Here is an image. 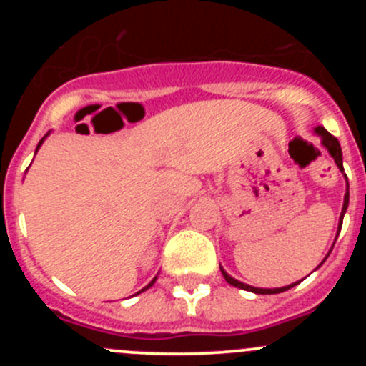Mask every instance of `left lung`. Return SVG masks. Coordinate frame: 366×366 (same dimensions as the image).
Returning a JSON list of instances; mask_svg holds the SVG:
<instances>
[{"label": "left lung", "mask_w": 366, "mask_h": 366, "mask_svg": "<svg viewBox=\"0 0 366 366\" xmlns=\"http://www.w3.org/2000/svg\"><path fill=\"white\" fill-rule=\"evenodd\" d=\"M315 134L320 136V142H322V145L326 147L327 152L331 154V157H333L335 162H337V166H338V168H340V172H343L342 147H340V143H338V139L335 138L333 134H330V132H327L326 129L320 127V125H317V127H315ZM345 179H347V177H345ZM347 207H349V182H347V193H345V198H343V207H342V214H340V223H338V234H340V230H342L343 214H345ZM331 249H333V248H331ZM330 253H331V252H330ZM330 253H327V254H330ZM326 258H327V257H326ZM326 258H324V260L320 262V264H324V262H326ZM221 272H223L224 280H227V282L230 283V285L237 287V289H242V290H249V292H254V294H280V292H285V290L292 289V287H296L297 283H299V282H296V283H292V285L280 287V289H258V287L246 285V283H242V282H239V280L232 278L230 274H227V272H224L223 267H221Z\"/></svg>", "instance_id": "left-lung-1"}]
</instances>
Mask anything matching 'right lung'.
Wrapping results in <instances>:
<instances>
[{"mask_svg": "<svg viewBox=\"0 0 366 366\" xmlns=\"http://www.w3.org/2000/svg\"><path fill=\"white\" fill-rule=\"evenodd\" d=\"M47 134H49V132H47ZM47 134H46V136H44V138H42V139H40V142H39V145H36V150H39V149H40V145H42V143H44V139H46V138H47ZM36 150H35V154H36ZM156 280H157V276H156V278H154V280H152V282H150V283H149V285H147V287H143V289H142V290H139V292H143V290L150 289V287H152V285H154V283H156ZM139 292H138V294H139Z\"/></svg>", "mask_w": 366, "mask_h": 366, "instance_id": "right-lung-1", "label": "right lung"}]
</instances>
